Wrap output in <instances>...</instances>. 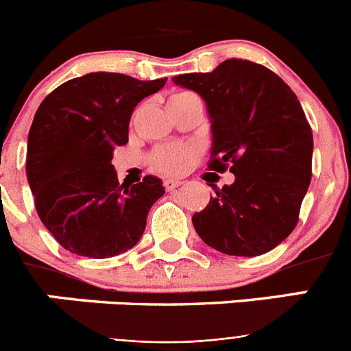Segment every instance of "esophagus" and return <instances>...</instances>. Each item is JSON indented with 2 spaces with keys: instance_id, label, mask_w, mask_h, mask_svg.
Returning a JSON list of instances; mask_svg holds the SVG:
<instances>
[{
  "instance_id": "esophagus-1",
  "label": "esophagus",
  "mask_w": 351,
  "mask_h": 351,
  "mask_svg": "<svg viewBox=\"0 0 351 351\" xmlns=\"http://www.w3.org/2000/svg\"><path fill=\"white\" fill-rule=\"evenodd\" d=\"M181 184H182L181 181H173V179H165V181H163L165 190H169V191L176 190V188H178V186H181Z\"/></svg>"
}]
</instances>
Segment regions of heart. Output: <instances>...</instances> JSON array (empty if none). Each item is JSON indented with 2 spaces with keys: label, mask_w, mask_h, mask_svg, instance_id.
<instances>
[{
  "label": "heart",
  "mask_w": 351,
  "mask_h": 351,
  "mask_svg": "<svg viewBox=\"0 0 351 351\" xmlns=\"http://www.w3.org/2000/svg\"><path fill=\"white\" fill-rule=\"evenodd\" d=\"M190 95L186 91H179L172 95V98H179V96ZM170 98V100H172ZM195 160V149L186 144H169L161 145V147L154 149V153L151 154V167L156 172L165 173V176H179V173L186 172L190 169V165Z\"/></svg>",
  "instance_id": "heart-1"
}]
</instances>
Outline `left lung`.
<instances>
[{
	"instance_id": "1",
	"label": "left lung",
	"mask_w": 351,
	"mask_h": 351,
	"mask_svg": "<svg viewBox=\"0 0 351 351\" xmlns=\"http://www.w3.org/2000/svg\"><path fill=\"white\" fill-rule=\"evenodd\" d=\"M172 80L197 91L209 108L207 169L235 176L193 214L195 230L225 255L267 253L297 226L313 176V132L295 93L263 64L237 58Z\"/></svg>"
}]
</instances>
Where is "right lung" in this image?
Listing matches in <instances>:
<instances>
[{
    "instance_id": "right-lung-1",
    "label": "right lung",
    "mask_w": 351,
    "mask_h": 351,
    "mask_svg": "<svg viewBox=\"0 0 351 351\" xmlns=\"http://www.w3.org/2000/svg\"><path fill=\"white\" fill-rule=\"evenodd\" d=\"M165 82L96 71L66 80L40 104L27 135V182L42 223L70 253L108 258L141 241L165 188L153 176L119 184L112 153L128 144L133 108Z\"/></svg>"
}]
</instances>
